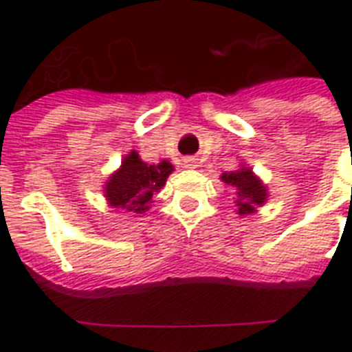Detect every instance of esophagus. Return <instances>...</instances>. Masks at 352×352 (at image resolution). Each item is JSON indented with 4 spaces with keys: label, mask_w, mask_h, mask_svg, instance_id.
<instances>
[{
    "label": "esophagus",
    "mask_w": 352,
    "mask_h": 352,
    "mask_svg": "<svg viewBox=\"0 0 352 352\" xmlns=\"http://www.w3.org/2000/svg\"><path fill=\"white\" fill-rule=\"evenodd\" d=\"M182 164H184V168H188V170H193V168L197 166V160L192 159V157H188V159L182 160Z\"/></svg>",
    "instance_id": "1"
}]
</instances>
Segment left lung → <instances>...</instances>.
<instances>
[{"label":"left lung","mask_w":352,"mask_h":352,"mask_svg":"<svg viewBox=\"0 0 352 352\" xmlns=\"http://www.w3.org/2000/svg\"><path fill=\"white\" fill-rule=\"evenodd\" d=\"M221 181L226 182L228 186H232L235 190V195H237V199H235L237 210L235 212L239 215L254 214L256 206L265 204V201L268 197L267 188L263 186V182L246 166H243V168L235 171L223 173Z\"/></svg>","instance_id":"left-lung-1"}]
</instances>
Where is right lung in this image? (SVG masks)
<instances>
[{"mask_svg":"<svg viewBox=\"0 0 352 352\" xmlns=\"http://www.w3.org/2000/svg\"><path fill=\"white\" fill-rule=\"evenodd\" d=\"M173 171V166L168 160L159 164H146L137 151H131L124 157L118 168L104 186L109 206L122 208L129 214H142L149 208V203L160 188L166 184V179Z\"/></svg>","mask_w":352,"mask_h":352,"instance_id":"1","label":"right lung"}]
</instances>
